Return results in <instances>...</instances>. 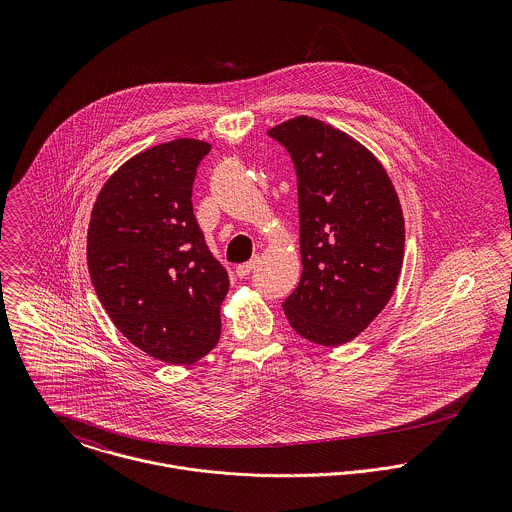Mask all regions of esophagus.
<instances>
[{
	"label": "esophagus",
	"mask_w": 512,
	"mask_h": 512,
	"mask_svg": "<svg viewBox=\"0 0 512 512\" xmlns=\"http://www.w3.org/2000/svg\"><path fill=\"white\" fill-rule=\"evenodd\" d=\"M256 262H258V260H250V262H246V264L236 266V276H238V278H246V276L256 268Z\"/></svg>",
	"instance_id": "34e87169"
}]
</instances>
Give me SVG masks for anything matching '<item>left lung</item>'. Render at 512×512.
I'll return each instance as SVG.
<instances>
[{
    "label": "left lung",
    "mask_w": 512,
    "mask_h": 512,
    "mask_svg": "<svg viewBox=\"0 0 512 512\" xmlns=\"http://www.w3.org/2000/svg\"><path fill=\"white\" fill-rule=\"evenodd\" d=\"M268 134L297 173L301 278L286 317L315 345H345L398 286L406 242L398 193L378 157L331 124L295 116Z\"/></svg>",
    "instance_id": "1"
}]
</instances>
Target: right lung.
<instances>
[{
    "label": "right lung",
    "instance_id": "obj_1",
    "mask_svg": "<svg viewBox=\"0 0 512 512\" xmlns=\"http://www.w3.org/2000/svg\"><path fill=\"white\" fill-rule=\"evenodd\" d=\"M211 144L179 138L114 171L90 213L92 286L118 331L149 357L193 365L220 339L226 270L193 215L197 165Z\"/></svg>",
    "mask_w": 512,
    "mask_h": 512
}]
</instances>
